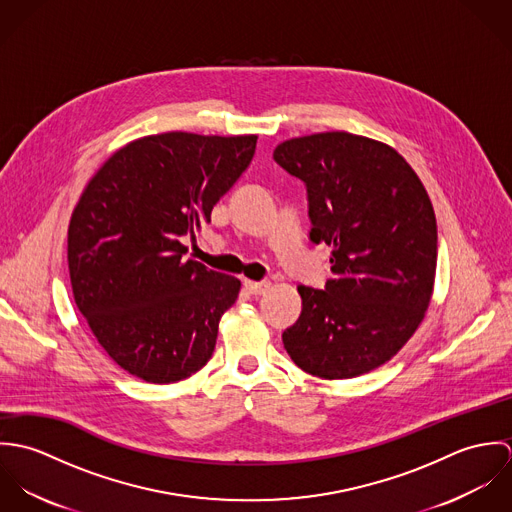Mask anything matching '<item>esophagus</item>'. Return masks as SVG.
<instances>
[{
  "instance_id": "1",
  "label": "esophagus",
  "mask_w": 512,
  "mask_h": 512,
  "mask_svg": "<svg viewBox=\"0 0 512 512\" xmlns=\"http://www.w3.org/2000/svg\"><path fill=\"white\" fill-rule=\"evenodd\" d=\"M244 288H246V292L252 293V295H262V293L268 292L270 282H250V280H246Z\"/></svg>"
}]
</instances>
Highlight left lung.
<instances>
[{"instance_id": "left-lung-1", "label": "left lung", "mask_w": 512, "mask_h": 512, "mask_svg": "<svg viewBox=\"0 0 512 512\" xmlns=\"http://www.w3.org/2000/svg\"><path fill=\"white\" fill-rule=\"evenodd\" d=\"M274 161L305 185L309 240L333 248L323 290L297 288L301 313L282 333L288 355L329 380L384 365L434 290L438 226L422 181L392 147L347 132L293 138Z\"/></svg>"}]
</instances>
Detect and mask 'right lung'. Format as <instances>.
I'll use <instances>...</instances> for the list:
<instances>
[{"label":"right lung","mask_w":512,"mask_h":512,"mask_svg":"<svg viewBox=\"0 0 512 512\" xmlns=\"http://www.w3.org/2000/svg\"><path fill=\"white\" fill-rule=\"evenodd\" d=\"M258 136L169 132L118 149L90 179L69 226L74 301L130 374L169 384L209 363L240 282L185 260L183 238L248 169Z\"/></svg>","instance_id":"obj_1"}]
</instances>
